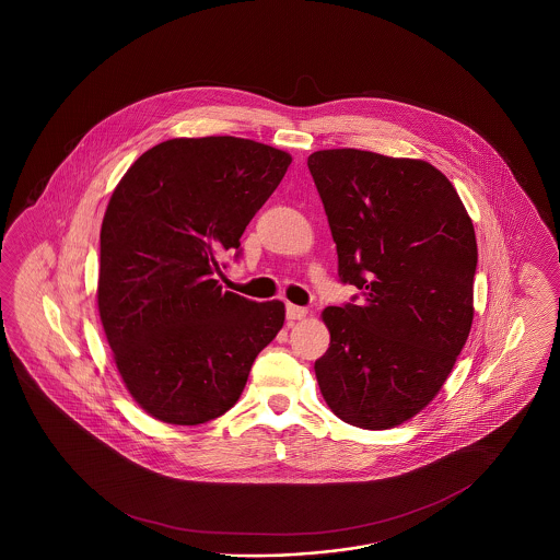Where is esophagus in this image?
Here are the masks:
<instances>
[{
  "label": "esophagus",
  "instance_id": "obj_1",
  "mask_svg": "<svg viewBox=\"0 0 560 560\" xmlns=\"http://www.w3.org/2000/svg\"><path fill=\"white\" fill-rule=\"evenodd\" d=\"M307 316V310L300 307V305L288 304V320H304Z\"/></svg>",
  "mask_w": 560,
  "mask_h": 560
}]
</instances>
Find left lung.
Masks as SVG:
<instances>
[{
  "label": "left lung",
  "instance_id": "left-lung-1",
  "mask_svg": "<svg viewBox=\"0 0 560 560\" xmlns=\"http://www.w3.org/2000/svg\"><path fill=\"white\" fill-rule=\"evenodd\" d=\"M307 168L359 304L330 305L314 372L345 423L392 429L452 373L475 318V225L454 185L423 160L320 150Z\"/></svg>",
  "mask_w": 560,
  "mask_h": 560
}]
</instances>
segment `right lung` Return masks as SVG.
Wrapping results in <instances>:
<instances>
[{
    "label": "right lung",
    "instance_id": "obj_1",
    "mask_svg": "<svg viewBox=\"0 0 560 560\" xmlns=\"http://www.w3.org/2000/svg\"><path fill=\"white\" fill-rule=\"evenodd\" d=\"M291 155L242 137H176L139 155L101 230L98 312L125 388L153 419L201 424L234 407L285 323L279 300L221 291Z\"/></svg>",
    "mask_w": 560,
    "mask_h": 560
}]
</instances>
